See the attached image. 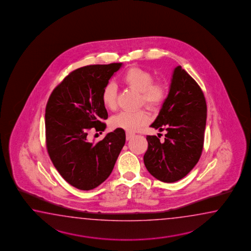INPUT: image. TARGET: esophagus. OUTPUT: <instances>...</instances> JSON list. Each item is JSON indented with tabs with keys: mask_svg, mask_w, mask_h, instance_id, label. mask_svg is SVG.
Returning a JSON list of instances; mask_svg holds the SVG:
<instances>
[{
	"mask_svg": "<svg viewBox=\"0 0 251 251\" xmlns=\"http://www.w3.org/2000/svg\"><path fill=\"white\" fill-rule=\"evenodd\" d=\"M133 135H134V134H133V133H129V132H127V133H126V140H130V139L132 138V137H133Z\"/></svg>",
	"mask_w": 251,
	"mask_h": 251,
	"instance_id": "1",
	"label": "esophagus"
}]
</instances>
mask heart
Listing matches in <instances>:
<instances>
[{"instance_id":"heart-1","label":"heart","mask_w":251,"mask_h":251,"mask_svg":"<svg viewBox=\"0 0 251 251\" xmlns=\"http://www.w3.org/2000/svg\"><path fill=\"white\" fill-rule=\"evenodd\" d=\"M124 83L140 93V101L151 109H157L167 98V88L160 81H153V75L148 71L132 67L124 74ZM117 86L107 82L101 93L102 104L108 110L117 108ZM150 117L144 109L137 111H122L114 116L110 124L114 128H122L127 132H134L148 123Z\"/></svg>"}]
</instances>
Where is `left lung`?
Masks as SVG:
<instances>
[{
	"mask_svg": "<svg viewBox=\"0 0 251 251\" xmlns=\"http://www.w3.org/2000/svg\"><path fill=\"white\" fill-rule=\"evenodd\" d=\"M207 107L197 81L178 65L174 69L168 97L151 127L165 130L164 142L147 135L144 165L166 183L187 176L202 154Z\"/></svg>",
	"mask_w": 251,
	"mask_h": 251,
	"instance_id": "obj_1",
	"label": "left lung"
}]
</instances>
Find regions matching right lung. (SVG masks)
I'll return each mask as SVG.
<instances>
[{
    "label": "right lung",
    "mask_w": 251,
    "mask_h": 251,
    "mask_svg": "<svg viewBox=\"0 0 251 251\" xmlns=\"http://www.w3.org/2000/svg\"><path fill=\"white\" fill-rule=\"evenodd\" d=\"M122 63L87 65L75 70L54 88L46 107V144L60 175L80 190L100 186L111 174L126 143L117 128L105 138L91 143V129L102 133L107 118L101 93Z\"/></svg>",
    "instance_id": "right-lung-1"
}]
</instances>
